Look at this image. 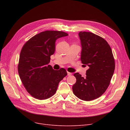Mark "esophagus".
<instances>
[{"instance_id": "esophagus-1", "label": "esophagus", "mask_w": 130, "mask_h": 130, "mask_svg": "<svg viewBox=\"0 0 130 130\" xmlns=\"http://www.w3.org/2000/svg\"><path fill=\"white\" fill-rule=\"evenodd\" d=\"M72 74L71 73L69 72H67V75H68V76H71Z\"/></svg>"}]
</instances>
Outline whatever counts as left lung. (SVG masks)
<instances>
[{
  "label": "left lung",
  "instance_id": "1",
  "mask_svg": "<svg viewBox=\"0 0 130 130\" xmlns=\"http://www.w3.org/2000/svg\"><path fill=\"white\" fill-rule=\"evenodd\" d=\"M80 60L87 66L85 77L78 73L74 74L76 82L72 87L74 95L90 101L103 94L110 85L115 70V61L110 45L102 37L86 31H80Z\"/></svg>",
  "mask_w": 130,
  "mask_h": 130
}]
</instances>
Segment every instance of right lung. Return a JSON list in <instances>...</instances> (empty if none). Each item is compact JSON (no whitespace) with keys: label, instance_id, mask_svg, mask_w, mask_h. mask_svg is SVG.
I'll use <instances>...</instances> for the list:
<instances>
[{"label":"right lung","instance_id":"right-lung-1","mask_svg":"<svg viewBox=\"0 0 130 130\" xmlns=\"http://www.w3.org/2000/svg\"><path fill=\"white\" fill-rule=\"evenodd\" d=\"M68 35L63 31L47 30L33 36L23 46L18 71L26 90L34 98L42 100L52 97L59 82L67 75L63 68L54 70L48 64L55 51L56 39Z\"/></svg>","mask_w":130,"mask_h":130}]
</instances>
